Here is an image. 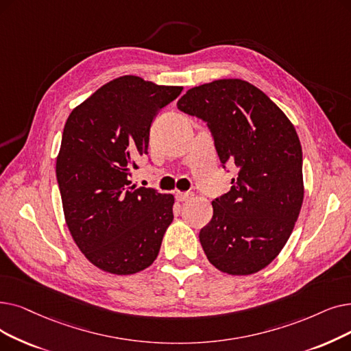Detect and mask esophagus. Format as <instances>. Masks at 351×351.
<instances>
[{"label": "esophagus", "instance_id": "34e87169", "mask_svg": "<svg viewBox=\"0 0 351 351\" xmlns=\"http://www.w3.org/2000/svg\"><path fill=\"white\" fill-rule=\"evenodd\" d=\"M175 197H176V201H179V202H185V201L191 199L192 193L191 192H179V191H176L175 192Z\"/></svg>", "mask_w": 351, "mask_h": 351}]
</instances>
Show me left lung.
Segmentation results:
<instances>
[{
    "mask_svg": "<svg viewBox=\"0 0 351 351\" xmlns=\"http://www.w3.org/2000/svg\"><path fill=\"white\" fill-rule=\"evenodd\" d=\"M178 109L205 121L221 166L238 169L230 192L212 201V219L199 232L209 263L231 276L263 269L285 245L302 205L294 126L260 88L239 79L189 88Z\"/></svg>",
    "mask_w": 351,
    "mask_h": 351,
    "instance_id": "obj_1",
    "label": "left lung"
}]
</instances>
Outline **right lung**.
Listing matches in <instances>:
<instances>
[{
	"mask_svg": "<svg viewBox=\"0 0 351 351\" xmlns=\"http://www.w3.org/2000/svg\"><path fill=\"white\" fill-rule=\"evenodd\" d=\"M182 91L136 75L101 86L75 108L63 130L56 173L70 234L87 260L129 276L156 260L173 219V196L130 185L147 155L150 128Z\"/></svg>",
	"mask_w": 351,
	"mask_h": 351,
	"instance_id": "right-lung-1",
	"label": "right lung"
}]
</instances>
